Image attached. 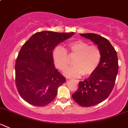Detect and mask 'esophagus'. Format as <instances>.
<instances>
[{
	"mask_svg": "<svg viewBox=\"0 0 128 128\" xmlns=\"http://www.w3.org/2000/svg\"><path fill=\"white\" fill-rule=\"evenodd\" d=\"M67 79H70V80H71V79H70V78H69V79H68V78H67Z\"/></svg>",
	"mask_w": 128,
	"mask_h": 128,
	"instance_id": "34e87169",
	"label": "esophagus"
}]
</instances>
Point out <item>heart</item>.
<instances>
[{
  "instance_id": "heart-1",
  "label": "heart",
  "mask_w": 128,
  "mask_h": 128,
  "mask_svg": "<svg viewBox=\"0 0 128 128\" xmlns=\"http://www.w3.org/2000/svg\"><path fill=\"white\" fill-rule=\"evenodd\" d=\"M68 50L62 47L57 46L53 50L52 58L56 66L63 70L69 64V56H75L72 66L64 71L69 77H79L92 75L97 69L101 59V52L96 45H90L82 40H74L67 44ZM68 54H67V52Z\"/></svg>"
}]
</instances>
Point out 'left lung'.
Instances as JSON below:
<instances>
[{"label": "left lung", "instance_id": "obj_1", "mask_svg": "<svg viewBox=\"0 0 128 128\" xmlns=\"http://www.w3.org/2000/svg\"><path fill=\"white\" fill-rule=\"evenodd\" d=\"M92 40L100 49L101 59L97 69L89 78L79 82V88L72 95L77 103L90 107L104 101L111 94L118 72L117 52L108 39L96 34H80Z\"/></svg>", "mask_w": 128, "mask_h": 128}]
</instances>
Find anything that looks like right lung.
I'll return each mask as SVG.
<instances>
[{"label": "right lung", "mask_w": 128, "mask_h": 128, "mask_svg": "<svg viewBox=\"0 0 128 128\" xmlns=\"http://www.w3.org/2000/svg\"><path fill=\"white\" fill-rule=\"evenodd\" d=\"M74 34L39 32L22 46L15 66L16 85L20 96L28 104L44 106L55 99L66 78L54 66L52 50Z\"/></svg>", "instance_id": "1"}]
</instances>
